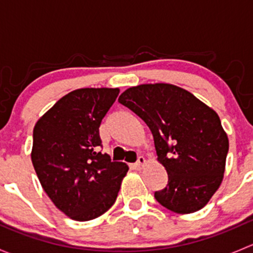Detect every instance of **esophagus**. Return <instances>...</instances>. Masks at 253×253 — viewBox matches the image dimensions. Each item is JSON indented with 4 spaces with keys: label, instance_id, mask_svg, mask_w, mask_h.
Wrapping results in <instances>:
<instances>
[{
    "label": "esophagus",
    "instance_id": "34e87169",
    "mask_svg": "<svg viewBox=\"0 0 253 253\" xmlns=\"http://www.w3.org/2000/svg\"><path fill=\"white\" fill-rule=\"evenodd\" d=\"M144 164H145V159L142 157V155H139L138 159H137V162H136V164H134V168H136V169H142V168L144 167Z\"/></svg>",
    "mask_w": 253,
    "mask_h": 253
}]
</instances>
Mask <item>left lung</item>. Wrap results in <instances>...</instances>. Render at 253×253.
<instances>
[{
	"label": "left lung",
	"mask_w": 253,
	"mask_h": 253,
	"mask_svg": "<svg viewBox=\"0 0 253 253\" xmlns=\"http://www.w3.org/2000/svg\"><path fill=\"white\" fill-rule=\"evenodd\" d=\"M119 103L149 127L167 187L155 191L163 207L180 214L202 209L223 181L228 136L218 114L193 94L167 83L132 86Z\"/></svg>",
	"instance_id": "obj_1"
}]
</instances>
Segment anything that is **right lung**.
Listing matches in <instances>:
<instances>
[{
    "mask_svg": "<svg viewBox=\"0 0 253 253\" xmlns=\"http://www.w3.org/2000/svg\"><path fill=\"white\" fill-rule=\"evenodd\" d=\"M117 88H83L61 98L33 131L32 162L53 205L70 218L91 220L111 208L125 163L101 154L99 127L116 100Z\"/></svg>",
    "mask_w": 253,
    "mask_h": 253,
    "instance_id": "1",
    "label": "right lung"
}]
</instances>
